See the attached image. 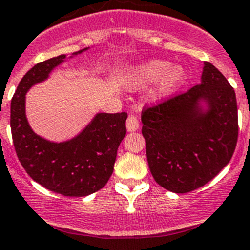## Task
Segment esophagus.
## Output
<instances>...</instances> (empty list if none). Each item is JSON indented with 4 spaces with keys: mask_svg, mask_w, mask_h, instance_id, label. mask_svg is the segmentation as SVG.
<instances>
[{
    "mask_svg": "<svg viewBox=\"0 0 250 250\" xmlns=\"http://www.w3.org/2000/svg\"><path fill=\"white\" fill-rule=\"evenodd\" d=\"M139 125H140V123H139L138 116H136V115H134V114H130L127 118V129H128V132H135V130L139 129Z\"/></svg>",
    "mask_w": 250,
    "mask_h": 250,
    "instance_id": "1",
    "label": "esophagus"
}]
</instances>
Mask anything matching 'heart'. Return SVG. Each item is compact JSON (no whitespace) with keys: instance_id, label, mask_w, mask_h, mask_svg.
<instances>
[{"instance_id":"b5f03b06","label":"heart","mask_w":250,"mask_h":250,"mask_svg":"<svg viewBox=\"0 0 250 250\" xmlns=\"http://www.w3.org/2000/svg\"><path fill=\"white\" fill-rule=\"evenodd\" d=\"M170 62L154 60L138 67L136 74L143 83H152L160 78L157 93L165 96L175 91L185 79V73L181 68H170Z\"/></svg>"}]
</instances>
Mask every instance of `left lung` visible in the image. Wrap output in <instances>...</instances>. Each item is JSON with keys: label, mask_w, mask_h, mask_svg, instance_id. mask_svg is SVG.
<instances>
[{"label": "left lung", "mask_w": 250, "mask_h": 250, "mask_svg": "<svg viewBox=\"0 0 250 250\" xmlns=\"http://www.w3.org/2000/svg\"><path fill=\"white\" fill-rule=\"evenodd\" d=\"M200 98L210 105L207 113L198 110ZM141 121L152 176L173 193H189L213 180L237 144L235 91L209 62H205L201 85L146 105Z\"/></svg>", "instance_id": "left-lung-1"}]
</instances>
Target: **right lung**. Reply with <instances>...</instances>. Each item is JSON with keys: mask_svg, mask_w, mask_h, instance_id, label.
Here are the masks:
<instances>
[{"mask_svg": "<svg viewBox=\"0 0 250 250\" xmlns=\"http://www.w3.org/2000/svg\"><path fill=\"white\" fill-rule=\"evenodd\" d=\"M64 57L37 63L23 75L10 103V129L19 162L33 181L64 196H86L103 188L112 175L117 148L127 133L128 115L98 114L80 135L67 143H50L36 135L25 116V94L48 78Z\"/></svg>", "mask_w": 250, "mask_h": 250, "instance_id": "1", "label": "right lung"}]
</instances>
